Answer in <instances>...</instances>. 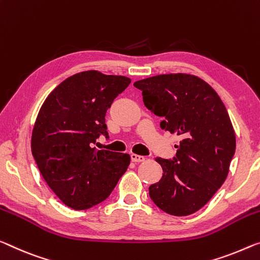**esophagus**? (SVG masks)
Returning a JSON list of instances; mask_svg holds the SVG:
<instances>
[{
	"label": "esophagus",
	"mask_w": 260,
	"mask_h": 260,
	"mask_svg": "<svg viewBox=\"0 0 260 260\" xmlns=\"http://www.w3.org/2000/svg\"><path fill=\"white\" fill-rule=\"evenodd\" d=\"M131 160H133L134 162H143L144 160H145V157L133 153V154H131Z\"/></svg>",
	"instance_id": "obj_1"
}]
</instances>
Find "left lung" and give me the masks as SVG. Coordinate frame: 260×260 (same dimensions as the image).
Returning <instances> with one entry per match:
<instances>
[{"label":"left lung","mask_w":260,"mask_h":260,"mask_svg":"<svg viewBox=\"0 0 260 260\" xmlns=\"http://www.w3.org/2000/svg\"><path fill=\"white\" fill-rule=\"evenodd\" d=\"M144 105L162 117L161 129L182 138L173 160L157 157L162 177L149 187L159 208L174 216L201 209L223 185L236 150L224 103L205 80L172 73L138 80Z\"/></svg>","instance_id":"left-lung-1"}]
</instances>
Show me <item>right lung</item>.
<instances>
[{
  "label": "right lung",
  "instance_id": "add662e5",
  "mask_svg": "<svg viewBox=\"0 0 260 260\" xmlns=\"http://www.w3.org/2000/svg\"><path fill=\"white\" fill-rule=\"evenodd\" d=\"M130 82L122 75L80 72L59 83L39 109L31 151L44 180L72 209L105 201L130 165V154L93 147L100 135L108 136V108Z\"/></svg>",
  "mask_w": 260,
  "mask_h": 260
}]
</instances>
